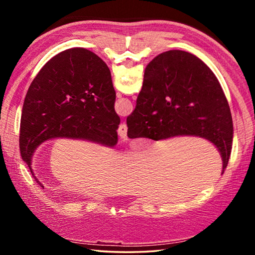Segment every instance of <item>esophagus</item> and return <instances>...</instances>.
<instances>
[{
    "label": "esophagus",
    "instance_id": "obj_1",
    "mask_svg": "<svg viewBox=\"0 0 255 255\" xmlns=\"http://www.w3.org/2000/svg\"><path fill=\"white\" fill-rule=\"evenodd\" d=\"M127 133H128V128L125 122L121 123L118 128V135L121 138V139H126L127 138Z\"/></svg>",
    "mask_w": 255,
    "mask_h": 255
}]
</instances>
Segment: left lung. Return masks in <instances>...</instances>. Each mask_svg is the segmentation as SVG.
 I'll return each mask as SVG.
<instances>
[{"instance_id": "obj_1", "label": "left lung", "mask_w": 255, "mask_h": 255, "mask_svg": "<svg viewBox=\"0 0 255 255\" xmlns=\"http://www.w3.org/2000/svg\"><path fill=\"white\" fill-rule=\"evenodd\" d=\"M115 101L110 69L95 53L74 48L51 58L30 84L22 107L19 145L30 172L34 151L52 138L114 146L120 125Z\"/></svg>"}]
</instances>
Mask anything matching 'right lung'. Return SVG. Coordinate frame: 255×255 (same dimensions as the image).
<instances>
[{
    "instance_id": "obj_1",
    "label": "right lung",
    "mask_w": 255,
    "mask_h": 255,
    "mask_svg": "<svg viewBox=\"0 0 255 255\" xmlns=\"http://www.w3.org/2000/svg\"><path fill=\"white\" fill-rule=\"evenodd\" d=\"M136 103L127 119L128 138H205L218 148L225 171L233 143L232 115L217 78L201 59L179 50L159 54L145 68Z\"/></svg>"
}]
</instances>
